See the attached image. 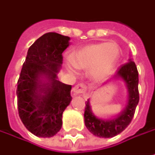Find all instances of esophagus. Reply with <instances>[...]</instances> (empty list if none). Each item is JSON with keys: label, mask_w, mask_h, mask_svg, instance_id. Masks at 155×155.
<instances>
[{"label": "esophagus", "mask_w": 155, "mask_h": 155, "mask_svg": "<svg viewBox=\"0 0 155 155\" xmlns=\"http://www.w3.org/2000/svg\"><path fill=\"white\" fill-rule=\"evenodd\" d=\"M86 90H87V87L84 84H76L72 91L74 94H85L86 93Z\"/></svg>", "instance_id": "obj_1"}]
</instances>
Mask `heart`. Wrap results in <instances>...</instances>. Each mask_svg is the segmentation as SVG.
I'll use <instances>...</instances> for the list:
<instances>
[{
    "instance_id": "heart-1",
    "label": "heart",
    "mask_w": 155,
    "mask_h": 155,
    "mask_svg": "<svg viewBox=\"0 0 155 155\" xmlns=\"http://www.w3.org/2000/svg\"><path fill=\"white\" fill-rule=\"evenodd\" d=\"M119 57V48L114 43H98L84 47L71 56V63L80 69H91L95 77L108 74Z\"/></svg>"
}]
</instances>
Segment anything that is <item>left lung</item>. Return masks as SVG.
Segmentation results:
<instances>
[{
  "mask_svg": "<svg viewBox=\"0 0 155 155\" xmlns=\"http://www.w3.org/2000/svg\"><path fill=\"white\" fill-rule=\"evenodd\" d=\"M120 77L126 83L129 91V101L126 108L117 117L110 120H102L97 118L92 112L90 103H85L84 123L88 130L97 137L110 138L122 132L131 122L135 114L136 107L139 103V73L137 66L131 60L117 70L114 78Z\"/></svg>",
  "mask_w": 155,
  "mask_h": 155,
  "instance_id": "8db88e82",
  "label": "left lung"
}]
</instances>
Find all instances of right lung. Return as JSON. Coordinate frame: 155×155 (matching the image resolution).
<instances>
[{"label":"right lung","instance_id":"1","mask_svg":"<svg viewBox=\"0 0 155 155\" xmlns=\"http://www.w3.org/2000/svg\"><path fill=\"white\" fill-rule=\"evenodd\" d=\"M69 41V37L46 33L29 48L21 70L16 90L18 113L25 127L38 137L49 138L60 131L62 113L71 101V85L57 80Z\"/></svg>","mask_w":155,"mask_h":155}]
</instances>
